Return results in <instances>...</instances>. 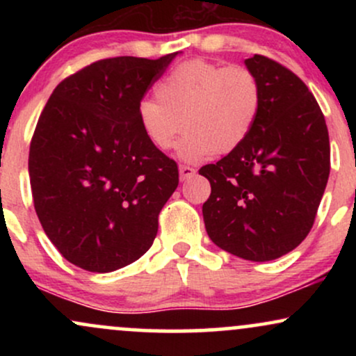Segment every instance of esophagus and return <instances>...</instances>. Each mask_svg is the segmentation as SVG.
Wrapping results in <instances>:
<instances>
[{
	"label": "esophagus",
	"mask_w": 356,
	"mask_h": 356,
	"mask_svg": "<svg viewBox=\"0 0 356 356\" xmlns=\"http://www.w3.org/2000/svg\"><path fill=\"white\" fill-rule=\"evenodd\" d=\"M179 175H181V181H186V179H191L192 175H195V169L189 165H181L179 167Z\"/></svg>",
	"instance_id": "esophagus-1"
}]
</instances>
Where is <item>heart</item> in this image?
Here are the masks:
<instances>
[{"instance_id": "obj_1", "label": "heart", "mask_w": 356, "mask_h": 356, "mask_svg": "<svg viewBox=\"0 0 356 356\" xmlns=\"http://www.w3.org/2000/svg\"><path fill=\"white\" fill-rule=\"evenodd\" d=\"M155 98L137 105L142 134L159 152L179 144V157L201 162L214 152L229 154L246 142L263 105L257 76L241 65L189 60L179 63L155 85Z\"/></svg>"}]
</instances>
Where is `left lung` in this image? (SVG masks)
I'll use <instances>...</instances> for the list:
<instances>
[{
	"mask_svg": "<svg viewBox=\"0 0 356 356\" xmlns=\"http://www.w3.org/2000/svg\"><path fill=\"white\" fill-rule=\"evenodd\" d=\"M244 63L259 80L263 105L246 142L199 169L211 182L202 214L216 246L263 263L312 231L330 175V137L300 76L263 55Z\"/></svg>",
	"mask_w": 356,
	"mask_h": 356,
	"instance_id": "8db88e82",
	"label": "left lung"
}]
</instances>
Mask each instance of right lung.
Listing matches in <instances>:
<instances>
[{"instance_id":"add662e5","label":"right lung","mask_w":356,"mask_h":356,"mask_svg":"<svg viewBox=\"0 0 356 356\" xmlns=\"http://www.w3.org/2000/svg\"><path fill=\"white\" fill-rule=\"evenodd\" d=\"M175 55L87 65L56 85L38 118L28 157L36 216L85 271H115L145 254L177 189V164L137 122L138 102Z\"/></svg>"}]
</instances>
